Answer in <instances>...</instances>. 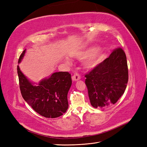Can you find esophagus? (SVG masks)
<instances>
[{"instance_id":"obj_1","label":"esophagus","mask_w":147,"mask_h":147,"mask_svg":"<svg viewBox=\"0 0 147 147\" xmlns=\"http://www.w3.org/2000/svg\"><path fill=\"white\" fill-rule=\"evenodd\" d=\"M72 79H73V80L74 81V82H76V81H78L81 79V76H80L79 74L75 73L73 76H72Z\"/></svg>"}]
</instances>
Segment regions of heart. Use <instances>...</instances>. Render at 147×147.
<instances>
[{
    "label": "heart",
    "mask_w": 147,
    "mask_h": 147,
    "mask_svg": "<svg viewBox=\"0 0 147 147\" xmlns=\"http://www.w3.org/2000/svg\"><path fill=\"white\" fill-rule=\"evenodd\" d=\"M95 49H96L95 47L90 48L85 51L80 52L77 55V57L80 59L84 58L91 54V55H90L89 57L86 60L85 64L87 67H94L100 62L104 57V51L102 49H99L96 50V51Z\"/></svg>",
    "instance_id": "heart-1"
}]
</instances>
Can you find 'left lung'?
<instances>
[{
    "label": "left lung",
    "mask_w": 147,
    "mask_h": 147,
    "mask_svg": "<svg viewBox=\"0 0 147 147\" xmlns=\"http://www.w3.org/2000/svg\"><path fill=\"white\" fill-rule=\"evenodd\" d=\"M91 105L95 108L107 107L115 104L125 91L128 69L125 52L121 48L85 75Z\"/></svg>",
    "instance_id": "left-lung-1"
}]
</instances>
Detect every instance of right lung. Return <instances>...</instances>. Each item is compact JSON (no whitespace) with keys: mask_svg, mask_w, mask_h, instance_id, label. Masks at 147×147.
<instances>
[{"mask_svg":"<svg viewBox=\"0 0 147 147\" xmlns=\"http://www.w3.org/2000/svg\"><path fill=\"white\" fill-rule=\"evenodd\" d=\"M26 50L22 52L18 62L23 59ZM22 96L37 113L47 118L63 115L68 109L67 93L72 84L68 72H57L48 78L42 80L37 85L30 80L17 67Z\"/></svg>","mask_w":147,"mask_h":147,"instance_id":"obj_1","label":"right lung"}]
</instances>
